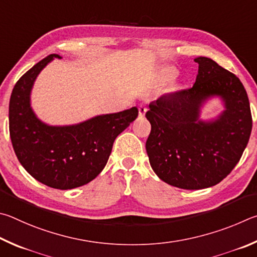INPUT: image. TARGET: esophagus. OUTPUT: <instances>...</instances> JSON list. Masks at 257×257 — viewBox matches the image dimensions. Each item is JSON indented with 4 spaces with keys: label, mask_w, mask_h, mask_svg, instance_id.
Returning <instances> with one entry per match:
<instances>
[{
    "label": "esophagus",
    "mask_w": 257,
    "mask_h": 257,
    "mask_svg": "<svg viewBox=\"0 0 257 257\" xmlns=\"http://www.w3.org/2000/svg\"><path fill=\"white\" fill-rule=\"evenodd\" d=\"M147 110H148V108L145 103H140V105H139V115H140V117L145 116Z\"/></svg>",
    "instance_id": "1"
}]
</instances>
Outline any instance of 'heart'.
I'll list each match as a JSON object with an SVG mask.
<instances>
[{
	"label": "heart",
	"instance_id": "obj_1",
	"mask_svg": "<svg viewBox=\"0 0 257 257\" xmlns=\"http://www.w3.org/2000/svg\"><path fill=\"white\" fill-rule=\"evenodd\" d=\"M163 74L166 76H172L174 74V70L172 69V67H165V69L163 70Z\"/></svg>",
	"mask_w": 257,
	"mask_h": 257
}]
</instances>
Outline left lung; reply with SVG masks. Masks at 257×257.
<instances>
[{"mask_svg": "<svg viewBox=\"0 0 257 257\" xmlns=\"http://www.w3.org/2000/svg\"><path fill=\"white\" fill-rule=\"evenodd\" d=\"M199 73L191 89L150 102L151 132L146 148L161 181L184 190L211 187L240 160L251 132L249 100L237 76L208 57H197ZM218 95L225 110L217 120L199 119L206 98Z\"/></svg>", "mask_w": 257, "mask_h": 257, "instance_id": "obj_1", "label": "left lung"}]
</instances>
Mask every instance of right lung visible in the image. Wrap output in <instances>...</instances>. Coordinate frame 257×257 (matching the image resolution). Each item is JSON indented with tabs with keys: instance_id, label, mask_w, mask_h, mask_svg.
Segmentation results:
<instances>
[{
	"instance_id": "obj_1",
	"label": "right lung",
	"mask_w": 257,
	"mask_h": 257,
	"mask_svg": "<svg viewBox=\"0 0 257 257\" xmlns=\"http://www.w3.org/2000/svg\"><path fill=\"white\" fill-rule=\"evenodd\" d=\"M57 54L38 62L18 80L9 103V128L13 149L27 172L57 190H71L96 178L109 158L115 139L137 118L132 107L92 117L80 124L51 126L37 118L30 92L37 75Z\"/></svg>"
}]
</instances>
